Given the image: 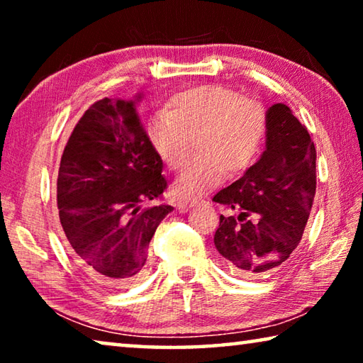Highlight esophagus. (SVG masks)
<instances>
[{"label": "esophagus", "instance_id": "obj_1", "mask_svg": "<svg viewBox=\"0 0 363 363\" xmlns=\"http://www.w3.org/2000/svg\"><path fill=\"white\" fill-rule=\"evenodd\" d=\"M195 205H196V201H194V200H182L181 203H179V210L186 213V211H189L190 208L195 206Z\"/></svg>", "mask_w": 363, "mask_h": 363}]
</instances>
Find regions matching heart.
I'll return each instance as SVG.
<instances>
[{"mask_svg":"<svg viewBox=\"0 0 363 363\" xmlns=\"http://www.w3.org/2000/svg\"><path fill=\"white\" fill-rule=\"evenodd\" d=\"M269 133V115L259 101L219 84L184 89L145 121V134L169 169L186 164L192 139L195 157L177 177L174 192L194 196L216 187L224 173L237 176L256 162Z\"/></svg>","mask_w":363,"mask_h":363,"instance_id":"heart-1","label":"heart"}]
</instances>
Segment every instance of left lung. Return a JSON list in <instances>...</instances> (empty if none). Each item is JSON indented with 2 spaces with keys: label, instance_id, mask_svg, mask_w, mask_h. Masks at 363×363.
I'll return each instance as SVG.
<instances>
[{
  "label": "left lung",
  "instance_id": "1",
  "mask_svg": "<svg viewBox=\"0 0 363 363\" xmlns=\"http://www.w3.org/2000/svg\"><path fill=\"white\" fill-rule=\"evenodd\" d=\"M266 150L240 179L213 196L220 214L214 247L242 279L274 274L301 242L315 196V145L285 104L267 110Z\"/></svg>",
  "mask_w": 363,
  "mask_h": 363
}]
</instances>
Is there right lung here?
I'll use <instances>...</instances> for the list:
<instances>
[{
  "mask_svg": "<svg viewBox=\"0 0 363 363\" xmlns=\"http://www.w3.org/2000/svg\"><path fill=\"white\" fill-rule=\"evenodd\" d=\"M136 101L101 99L73 128L60 158L57 208L73 259L108 288L136 284L149 266V243L174 210L162 200L168 182Z\"/></svg>",
  "mask_w": 363,
  "mask_h": 363,
  "instance_id": "1",
  "label": "right lung"
}]
</instances>
